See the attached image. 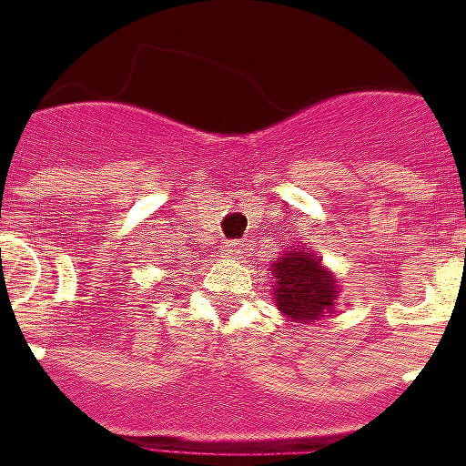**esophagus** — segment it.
I'll use <instances>...</instances> for the list:
<instances>
[{
  "mask_svg": "<svg viewBox=\"0 0 466 466\" xmlns=\"http://www.w3.org/2000/svg\"><path fill=\"white\" fill-rule=\"evenodd\" d=\"M221 254L228 258H238L242 254V242L240 240H224L221 242Z\"/></svg>",
  "mask_w": 466,
  "mask_h": 466,
  "instance_id": "esophagus-1",
  "label": "esophagus"
}]
</instances>
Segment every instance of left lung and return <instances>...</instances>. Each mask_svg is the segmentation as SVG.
Masks as SVG:
<instances>
[{"mask_svg": "<svg viewBox=\"0 0 466 466\" xmlns=\"http://www.w3.org/2000/svg\"><path fill=\"white\" fill-rule=\"evenodd\" d=\"M270 270L275 303L282 315L294 322H312L331 315L339 300V279L310 249L294 247Z\"/></svg>", "mask_w": 466, "mask_h": 466, "instance_id": "obj_1", "label": "left lung"}]
</instances>
